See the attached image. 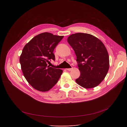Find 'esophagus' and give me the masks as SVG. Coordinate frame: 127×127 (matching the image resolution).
<instances>
[{
    "label": "esophagus",
    "mask_w": 127,
    "mask_h": 127,
    "mask_svg": "<svg viewBox=\"0 0 127 127\" xmlns=\"http://www.w3.org/2000/svg\"><path fill=\"white\" fill-rule=\"evenodd\" d=\"M67 70H68V71H71V70H72L73 69V67H72V68H67V69H66Z\"/></svg>",
    "instance_id": "34e87169"
}]
</instances>
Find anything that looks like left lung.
<instances>
[{"label":"left lung","mask_w":127,"mask_h":127,"mask_svg":"<svg viewBox=\"0 0 127 127\" xmlns=\"http://www.w3.org/2000/svg\"><path fill=\"white\" fill-rule=\"evenodd\" d=\"M76 56L77 66L80 72L75 80L85 88H94L104 79L109 69V56L100 40L85 33H76L67 39Z\"/></svg>","instance_id":"left-lung-1"}]
</instances>
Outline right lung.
Returning a JSON list of instances; mask_svg holds the SVG:
<instances>
[{
	"instance_id": "obj_1",
	"label": "right lung",
	"mask_w": 127,
	"mask_h": 127,
	"mask_svg": "<svg viewBox=\"0 0 127 127\" xmlns=\"http://www.w3.org/2000/svg\"><path fill=\"white\" fill-rule=\"evenodd\" d=\"M64 36L43 32L33 37L24 47L20 62L25 77L34 89L47 92L59 80L63 70L48 66L55 61L53 51Z\"/></svg>"
}]
</instances>
